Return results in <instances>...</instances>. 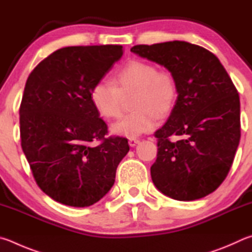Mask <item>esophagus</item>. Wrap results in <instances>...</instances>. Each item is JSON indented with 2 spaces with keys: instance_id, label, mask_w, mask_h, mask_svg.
Wrapping results in <instances>:
<instances>
[{
  "instance_id": "obj_1",
  "label": "esophagus",
  "mask_w": 252,
  "mask_h": 252,
  "mask_svg": "<svg viewBox=\"0 0 252 252\" xmlns=\"http://www.w3.org/2000/svg\"><path fill=\"white\" fill-rule=\"evenodd\" d=\"M138 143H139V139H137V138H130V139L128 140V144H129L130 147L136 146V145H137Z\"/></svg>"
}]
</instances>
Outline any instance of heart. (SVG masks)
<instances>
[{
    "label": "heart",
    "mask_w": 252,
    "mask_h": 252,
    "mask_svg": "<svg viewBox=\"0 0 252 252\" xmlns=\"http://www.w3.org/2000/svg\"><path fill=\"white\" fill-rule=\"evenodd\" d=\"M115 84L101 79L91 90V100L95 109L105 119L121 115L122 95L136 91L131 108L133 113L114 123V135L135 138L153 130L166 117L176 104L178 96L174 75L159 70L153 63L134 60L126 63L114 75Z\"/></svg>",
    "instance_id": "obj_1"
}]
</instances>
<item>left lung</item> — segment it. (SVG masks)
I'll use <instances>...</instances> for the list:
<instances>
[{
    "label": "left lung",
    "mask_w": 252,
    "mask_h": 252,
    "mask_svg": "<svg viewBox=\"0 0 252 252\" xmlns=\"http://www.w3.org/2000/svg\"><path fill=\"white\" fill-rule=\"evenodd\" d=\"M130 51L165 66L178 87L168 121L155 133L154 185L176 200L206 197L227 177L239 145L237 88L218 57L199 45L173 41Z\"/></svg>",
    "instance_id": "8db88e82"
}]
</instances>
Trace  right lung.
I'll list each match as a JSON object with an SVG mask.
<instances>
[{
    "label": "right lung",
    "instance_id": "obj_1",
    "mask_svg": "<svg viewBox=\"0 0 252 252\" xmlns=\"http://www.w3.org/2000/svg\"><path fill=\"white\" fill-rule=\"evenodd\" d=\"M122 55V45L63 47L26 81L22 149L37 186L61 204L88 207L100 200L129 151L126 138L105 137L107 125L91 100L92 87Z\"/></svg>",
    "mask_w": 252,
    "mask_h": 252
}]
</instances>
